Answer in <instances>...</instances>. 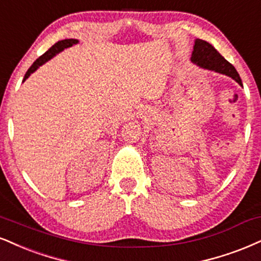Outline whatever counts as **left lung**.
I'll return each mask as SVG.
<instances>
[{"instance_id": "1", "label": "left lung", "mask_w": 261, "mask_h": 261, "mask_svg": "<svg viewBox=\"0 0 261 261\" xmlns=\"http://www.w3.org/2000/svg\"><path fill=\"white\" fill-rule=\"evenodd\" d=\"M191 62L198 65L199 68L206 69V70L215 71V73L227 75L237 81L242 86V80L231 63H228L216 49L206 41L197 39L194 41Z\"/></svg>"}]
</instances>
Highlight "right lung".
Listing matches in <instances>:
<instances>
[{
	"instance_id": "obj_1",
	"label": "right lung",
	"mask_w": 261,
	"mask_h": 261,
	"mask_svg": "<svg viewBox=\"0 0 261 261\" xmlns=\"http://www.w3.org/2000/svg\"><path fill=\"white\" fill-rule=\"evenodd\" d=\"M76 43H79V40H76V39H65V40L58 41L57 43H55V45H53L51 48L48 49V51H47L46 53H43L40 58H37L36 61L33 63V65L28 69L27 74H25V76L23 79V83L30 76L31 74L34 73V71H36L37 69L41 67V65H43L46 62H48L49 59H52L56 55H58L59 52H62L63 49L68 48V47H71L73 45H76Z\"/></svg>"
}]
</instances>
